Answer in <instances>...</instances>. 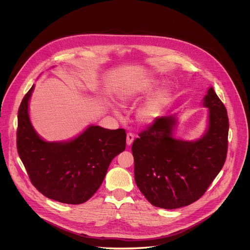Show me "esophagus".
Listing matches in <instances>:
<instances>
[{"label": "esophagus", "mask_w": 250, "mask_h": 250, "mask_svg": "<svg viewBox=\"0 0 250 250\" xmlns=\"http://www.w3.org/2000/svg\"><path fill=\"white\" fill-rule=\"evenodd\" d=\"M134 140H135V136L132 133H128L127 134V140H126L127 145H131L134 142Z\"/></svg>", "instance_id": "esophagus-1"}]
</instances>
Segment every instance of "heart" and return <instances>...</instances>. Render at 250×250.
Wrapping results in <instances>:
<instances>
[{
  "label": "heart",
  "mask_w": 250,
  "mask_h": 250,
  "mask_svg": "<svg viewBox=\"0 0 250 250\" xmlns=\"http://www.w3.org/2000/svg\"><path fill=\"white\" fill-rule=\"evenodd\" d=\"M156 85L157 82L155 80H143L139 83L127 88L123 92V94L121 95V103L123 105H128L139 97L150 93L156 87ZM167 101L168 92L167 90H159L155 92L140 107L138 111L139 120H141L143 123L151 122L161 112Z\"/></svg>",
  "instance_id": "heart-1"
}]
</instances>
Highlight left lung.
Masks as SVG:
<instances>
[{
    "label": "left lung",
    "instance_id": "1",
    "mask_svg": "<svg viewBox=\"0 0 250 250\" xmlns=\"http://www.w3.org/2000/svg\"><path fill=\"white\" fill-rule=\"evenodd\" d=\"M203 106L209 108V126L200 140L174 139L177 121L173 114L156 118L133 143L136 184L156 207L171 210L195 202L225 163L229 120L213 87L208 89Z\"/></svg>",
    "mask_w": 250,
    "mask_h": 250
}]
</instances>
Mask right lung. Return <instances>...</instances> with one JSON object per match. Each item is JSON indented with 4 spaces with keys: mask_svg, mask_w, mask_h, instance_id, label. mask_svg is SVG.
Masks as SVG:
<instances>
[{
    "mask_svg": "<svg viewBox=\"0 0 250 250\" xmlns=\"http://www.w3.org/2000/svg\"><path fill=\"white\" fill-rule=\"evenodd\" d=\"M35 85L18 109L17 151L36 189L65 204H82L100 188L112 159L125 150L124 129L89 126L67 143H47L29 117V100Z\"/></svg>",
    "mask_w": 250,
    "mask_h": 250,
    "instance_id": "add662e5",
    "label": "right lung"
}]
</instances>
